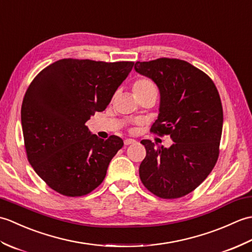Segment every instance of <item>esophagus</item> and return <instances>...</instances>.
Instances as JSON below:
<instances>
[{
  "label": "esophagus",
  "mask_w": 252,
  "mask_h": 252,
  "mask_svg": "<svg viewBox=\"0 0 252 252\" xmlns=\"http://www.w3.org/2000/svg\"><path fill=\"white\" fill-rule=\"evenodd\" d=\"M123 143H125V145H130V144L135 143V141L132 140V138H126V140L123 141Z\"/></svg>",
  "instance_id": "obj_1"
}]
</instances>
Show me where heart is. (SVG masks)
<instances>
[{"label": "heart", "mask_w": 252, "mask_h": 252, "mask_svg": "<svg viewBox=\"0 0 252 252\" xmlns=\"http://www.w3.org/2000/svg\"><path fill=\"white\" fill-rule=\"evenodd\" d=\"M133 92L136 98L143 97L146 95H154L157 97L158 89L152 79L149 78H140L133 83Z\"/></svg>", "instance_id": "1"}]
</instances>
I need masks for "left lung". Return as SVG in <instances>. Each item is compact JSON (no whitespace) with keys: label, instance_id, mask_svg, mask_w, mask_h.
I'll return each mask as SVG.
<instances>
[{"label":"left lung","instance_id":"8db88e82","mask_svg":"<svg viewBox=\"0 0 252 252\" xmlns=\"http://www.w3.org/2000/svg\"><path fill=\"white\" fill-rule=\"evenodd\" d=\"M134 68L160 91L159 116L151 132L173 141L169 148L141 142L146 148L142 183L163 199L186 196L207 179L220 154L223 108L218 89L207 73L178 58L136 62Z\"/></svg>","mask_w":252,"mask_h":252}]
</instances>
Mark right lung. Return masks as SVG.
Instances as JSON below:
<instances>
[{"instance_id": "1", "label": "right lung", "mask_w": 252, "mask_h": 252, "mask_svg": "<svg viewBox=\"0 0 252 252\" xmlns=\"http://www.w3.org/2000/svg\"><path fill=\"white\" fill-rule=\"evenodd\" d=\"M133 66L65 58L32 80L21 105L25 148L31 167L53 190L80 197L104 181L123 141L116 135L101 140L85 122L106 109Z\"/></svg>"}]
</instances>
